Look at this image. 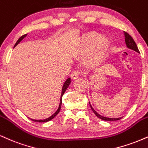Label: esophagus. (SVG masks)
<instances>
[{
    "instance_id": "1",
    "label": "esophagus",
    "mask_w": 148,
    "mask_h": 148,
    "mask_svg": "<svg viewBox=\"0 0 148 148\" xmlns=\"http://www.w3.org/2000/svg\"><path fill=\"white\" fill-rule=\"evenodd\" d=\"M78 77H79V73H78L77 71H74V72H73L71 75V77L73 80L76 79L77 78H78Z\"/></svg>"
}]
</instances>
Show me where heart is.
<instances>
[{"mask_svg":"<svg viewBox=\"0 0 148 148\" xmlns=\"http://www.w3.org/2000/svg\"><path fill=\"white\" fill-rule=\"evenodd\" d=\"M107 36H100L99 33L92 32L82 36L76 48V52L84 54L89 50L86 57V64L89 66L98 65L103 60L109 48Z\"/></svg>","mask_w":148,"mask_h":148,"instance_id":"1","label":"heart"}]
</instances>
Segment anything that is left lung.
<instances>
[{
    "mask_svg": "<svg viewBox=\"0 0 148 148\" xmlns=\"http://www.w3.org/2000/svg\"><path fill=\"white\" fill-rule=\"evenodd\" d=\"M124 37H125V43H126L127 47L129 49L134 50V51L137 52V53H139V50H138V47H137L136 43H135V41H134L132 37V36H130V34H128V33L124 32ZM89 104H90V102H89ZM90 107H91V108L92 109V111L93 112V113H94V114H95V116H96L98 118H99L100 119L103 120V121H119V120L122 119V117L116 118V119H112V118L105 117V116H102L101 115H100V114H99L98 112H95L94 109H93V107H92L91 104H90Z\"/></svg>",
    "mask_w": 148,
    "mask_h": 148,
    "instance_id": "obj_1",
    "label": "left lung"
}]
</instances>
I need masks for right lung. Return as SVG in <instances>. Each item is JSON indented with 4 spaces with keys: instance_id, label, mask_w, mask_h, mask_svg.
Masks as SVG:
<instances>
[{
    "instance_id": "right-lung-1",
    "label": "right lung",
    "mask_w": 148,
    "mask_h": 148,
    "mask_svg": "<svg viewBox=\"0 0 148 148\" xmlns=\"http://www.w3.org/2000/svg\"><path fill=\"white\" fill-rule=\"evenodd\" d=\"M27 34H24V35H23V36H21V37L19 38V39H18V41H16V43H15V45H14V47L16 46L17 45H18V43H20L21 41L26 36H27ZM70 84H71V78H68V79H66V80L65 81V82L64 83L63 86H62V93H61V97H60V105H59V107H58V109H57V110L56 112H55V113H54V114H53V115H52L51 116H50V117H49V118H48V119H43V120H34V119H29H29L32 120V121H34V122H39V123H46V122H48V121H51L52 119H53L54 118H55V116H56L57 115V114H58V113L60 112V109H61V106H62V96H63L64 93H65V91H66L67 88L69 87V85H70Z\"/></svg>"
}]
</instances>
